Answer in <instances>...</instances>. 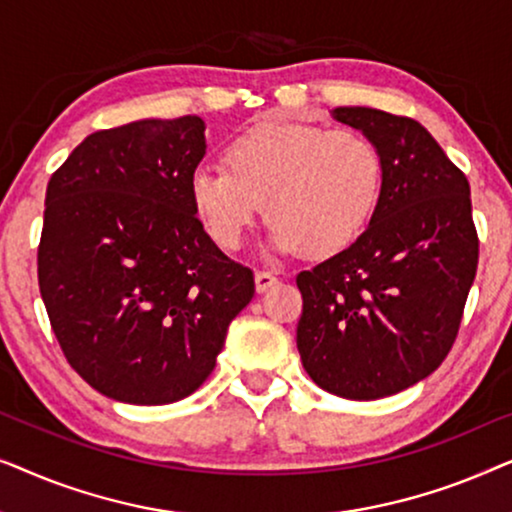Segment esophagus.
I'll return each mask as SVG.
<instances>
[{
  "instance_id": "1",
  "label": "esophagus",
  "mask_w": 512,
  "mask_h": 512,
  "mask_svg": "<svg viewBox=\"0 0 512 512\" xmlns=\"http://www.w3.org/2000/svg\"><path fill=\"white\" fill-rule=\"evenodd\" d=\"M254 282H256V291H258V293H263V291H268V289H272V286L277 284V277L272 275V272L256 270V275H254Z\"/></svg>"
}]
</instances>
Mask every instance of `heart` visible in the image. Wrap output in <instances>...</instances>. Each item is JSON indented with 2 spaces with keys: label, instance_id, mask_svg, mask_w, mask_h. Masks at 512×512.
Instances as JSON below:
<instances>
[{
  "label": "heart",
  "instance_id": "b5f03b06",
  "mask_svg": "<svg viewBox=\"0 0 512 512\" xmlns=\"http://www.w3.org/2000/svg\"><path fill=\"white\" fill-rule=\"evenodd\" d=\"M226 165L198 167L188 179L195 214L226 251L242 247L265 205L279 254H340L368 228L382 195V153L356 130L263 123L228 144Z\"/></svg>",
  "mask_w": 512,
  "mask_h": 512
}]
</instances>
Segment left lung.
I'll return each instance as SVG.
<instances>
[{
    "label": "left lung",
    "instance_id": "obj_1",
    "mask_svg": "<svg viewBox=\"0 0 512 512\" xmlns=\"http://www.w3.org/2000/svg\"><path fill=\"white\" fill-rule=\"evenodd\" d=\"M333 118L377 144L382 195L359 240L296 277V342L321 389L375 401L445 361L478 270V233L466 174L424 125L370 107Z\"/></svg>",
    "mask_w": 512,
    "mask_h": 512
}]
</instances>
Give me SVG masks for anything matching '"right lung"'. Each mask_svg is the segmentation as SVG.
Here are the masks:
<instances>
[{
  "label": "right lung",
  "instance_id": "add662e5",
  "mask_svg": "<svg viewBox=\"0 0 512 512\" xmlns=\"http://www.w3.org/2000/svg\"><path fill=\"white\" fill-rule=\"evenodd\" d=\"M205 151L202 118H144L88 135L48 181L41 298L69 366L114 401L191 396L254 298L191 205Z\"/></svg>",
  "mask_w": 512,
  "mask_h": 512
}]
</instances>
